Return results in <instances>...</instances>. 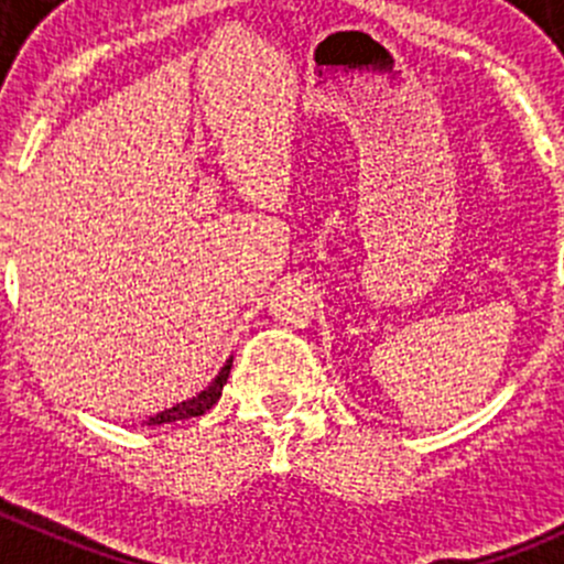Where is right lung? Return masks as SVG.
Wrapping results in <instances>:
<instances>
[{
    "mask_svg": "<svg viewBox=\"0 0 564 564\" xmlns=\"http://www.w3.org/2000/svg\"><path fill=\"white\" fill-rule=\"evenodd\" d=\"M229 371H231V357H229V360H226V366L220 368L218 377H215L213 382L207 384V388L198 392V395L187 398V401L176 403V406H172V409H163V412L152 414V417L147 420L144 425H166V423H176V420L198 417V414H204V412H207V409H213L215 403H218L220 392H224V384H226V379H229Z\"/></svg>",
    "mask_w": 564,
    "mask_h": 564,
    "instance_id": "right-lung-1",
    "label": "right lung"
}]
</instances>
